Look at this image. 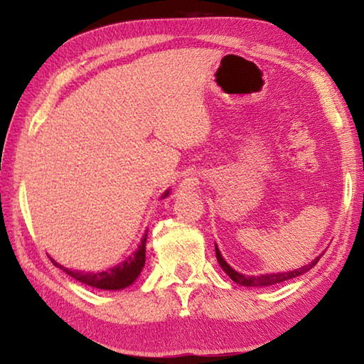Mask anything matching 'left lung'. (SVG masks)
<instances>
[{"label":"left lung","mask_w":364,"mask_h":364,"mask_svg":"<svg viewBox=\"0 0 364 364\" xmlns=\"http://www.w3.org/2000/svg\"><path fill=\"white\" fill-rule=\"evenodd\" d=\"M215 254H217V260L220 263V267L223 268L225 273L230 276V278L236 282V284H241L244 287H267V286H273V284H279V282H284L289 279H294L297 278L300 274H305L306 271H310L315 264L319 262V258L321 255H318L313 258L311 263L304 264L301 268L297 269H292V271H281V273H267V274H242L239 273V271L234 269L230 263H228L223 255H221V252L218 249V245L215 244Z\"/></svg>","instance_id":"1"}]
</instances>
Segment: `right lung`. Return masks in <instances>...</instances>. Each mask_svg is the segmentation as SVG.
<instances>
[{"mask_svg": "<svg viewBox=\"0 0 364 364\" xmlns=\"http://www.w3.org/2000/svg\"><path fill=\"white\" fill-rule=\"evenodd\" d=\"M170 191L171 189L165 191L160 199L168 197ZM146 241H147V230L144 231L143 237H141L138 249L134 250L130 257L125 258V260L120 262L119 264H115V267L109 268V269L97 271V273H93V271H91V273H86V271L65 268L64 264L58 263L54 258H51V257L49 258H51V262L56 264L58 268L65 271V273L72 276L73 279L83 282V284H86V286L104 289V291H120V289L132 286L133 282L138 279L141 271H143L144 263H146Z\"/></svg>", "mask_w": 364, "mask_h": 364, "instance_id": "right-lung-1", "label": "right lung"}]
</instances>
